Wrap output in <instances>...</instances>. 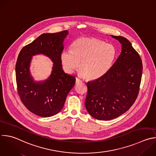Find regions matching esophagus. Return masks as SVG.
<instances>
[{
  "label": "esophagus",
  "instance_id": "34e87169",
  "mask_svg": "<svg viewBox=\"0 0 156 156\" xmlns=\"http://www.w3.org/2000/svg\"><path fill=\"white\" fill-rule=\"evenodd\" d=\"M83 83V81L81 80L79 78H76V84H79V83Z\"/></svg>",
  "mask_w": 156,
  "mask_h": 156
}]
</instances>
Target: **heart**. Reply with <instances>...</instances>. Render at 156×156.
Returning a JSON list of instances; mask_svg holds the SVG:
<instances>
[{
  "instance_id": "1",
  "label": "heart",
  "mask_w": 156,
  "mask_h": 156,
  "mask_svg": "<svg viewBox=\"0 0 156 156\" xmlns=\"http://www.w3.org/2000/svg\"><path fill=\"white\" fill-rule=\"evenodd\" d=\"M116 51L111 44L94 38H80L72 45V50L64 51L61 61L64 70L73 73L80 66V74L90 80L105 75L110 69Z\"/></svg>"
}]
</instances>
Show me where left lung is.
I'll use <instances>...</instances> for the list:
<instances>
[{"instance_id": "1", "label": "left lung", "mask_w": 156, "mask_h": 156, "mask_svg": "<svg viewBox=\"0 0 156 156\" xmlns=\"http://www.w3.org/2000/svg\"><path fill=\"white\" fill-rule=\"evenodd\" d=\"M112 37L121 44V55L103 76L87 83L85 107L98 120L108 121L126 112L137 98L143 65L131 43L121 36Z\"/></svg>"}]
</instances>
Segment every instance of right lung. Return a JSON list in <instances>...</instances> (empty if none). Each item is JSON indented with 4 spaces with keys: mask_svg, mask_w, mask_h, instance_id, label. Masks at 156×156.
Here are the masks:
<instances>
[{
    "mask_svg": "<svg viewBox=\"0 0 156 156\" xmlns=\"http://www.w3.org/2000/svg\"><path fill=\"white\" fill-rule=\"evenodd\" d=\"M68 30L43 34L21 50L16 64L18 92L24 106L34 114L50 117L62 109L66 97L74 86L75 77L66 73L62 66L61 53ZM41 54L54 62L49 78L35 82L30 72L32 56Z\"/></svg>",
    "mask_w": 156,
    "mask_h": 156,
    "instance_id": "1",
    "label": "right lung"
}]
</instances>
